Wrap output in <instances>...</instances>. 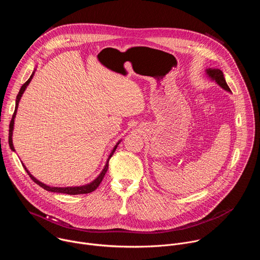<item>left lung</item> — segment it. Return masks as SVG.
<instances>
[{
    "instance_id": "8db88e82",
    "label": "left lung",
    "mask_w": 260,
    "mask_h": 260,
    "mask_svg": "<svg viewBox=\"0 0 260 260\" xmlns=\"http://www.w3.org/2000/svg\"><path fill=\"white\" fill-rule=\"evenodd\" d=\"M206 73L208 74V76L212 79V80H215V82L223 89L228 90V91H231L225 79H224V76H223V73H222L221 70L219 69H208L206 71Z\"/></svg>"
}]
</instances>
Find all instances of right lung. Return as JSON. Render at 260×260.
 <instances>
[{"mask_svg":"<svg viewBox=\"0 0 260 260\" xmlns=\"http://www.w3.org/2000/svg\"><path fill=\"white\" fill-rule=\"evenodd\" d=\"M34 73L35 72H32V74L30 75V77L28 78V80L21 86V88H20V90H19V92H18V94H17V96H16V105H15V111H14V113H13V116H12V119H11V122H10V125H9V146H10V148L11 149L13 150V151H15L14 150V147H13V143H12V133H13V126H14V118H15V116H16V112H17V107H18V103H19V101H20V99H21V96H22V93L24 92V90H25V88H26V86L28 85V83L30 82V80H31V78H32V76H34ZM118 144H119V142L115 145V147L113 148V150H112V152L110 153V155H109V157H108V160H107V162H106V166H105V168L103 169V171H102V173L98 176V178H95L91 183H89V184H86V185H82V186H76V187H50V186H48V185H46V184H44V183H42V182H40L39 180H37L32 175H30V173L26 170V168H25V166L24 165H22L23 166V168H24V170L26 171V173L28 174V176L30 177V179L35 182V183H37L39 185V186H41L42 188H44L45 190H47V191H51V192H57V193H66V194H71V196H75V194H84V193H90V192H92V191H94L98 187H99V185L101 184V182H102V180L104 179V176H105V174L107 173V171H108V168H109V160H110V158L112 157V155H113V153L115 152V150H116V148H117V146H118Z\"/></svg>","mask_w":260,"mask_h":260,"instance_id":"1","label":"right lung"}]
</instances>
